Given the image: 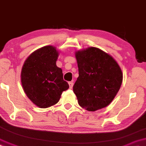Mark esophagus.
Segmentation results:
<instances>
[{
	"label": "esophagus",
	"mask_w": 146,
	"mask_h": 146,
	"mask_svg": "<svg viewBox=\"0 0 146 146\" xmlns=\"http://www.w3.org/2000/svg\"><path fill=\"white\" fill-rule=\"evenodd\" d=\"M68 84H69V86H70V89H72V87H73V84H74L73 82H72V81L69 82H68Z\"/></svg>",
	"instance_id": "34e87169"
}]
</instances>
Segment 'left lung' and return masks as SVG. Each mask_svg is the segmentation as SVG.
<instances>
[{"mask_svg": "<svg viewBox=\"0 0 146 146\" xmlns=\"http://www.w3.org/2000/svg\"><path fill=\"white\" fill-rule=\"evenodd\" d=\"M79 76L73 86L78 104L88 111L106 107L123 82V73L114 59L100 48L77 51Z\"/></svg>", "mask_w": 146, "mask_h": 146, "instance_id": "1", "label": "left lung"}]
</instances>
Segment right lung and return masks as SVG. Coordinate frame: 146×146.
Listing matches in <instances>:
<instances>
[{"mask_svg": "<svg viewBox=\"0 0 146 146\" xmlns=\"http://www.w3.org/2000/svg\"><path fill=\"white\" fill-rule=\"evenodd\" d=\"M58 52L45 46L33 52L21 70V84L28 98L41 108L55 105L69 84L63 78L62 70L56 66Z\"/></svg>", "mask_w": 146, "mask_h": 146, "instance_id": "right-lung-1", "label": "right lung"}]
</instances>
